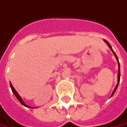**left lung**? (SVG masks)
<instances>
[{
	"mask_svg": "<svg viewBox=\"0 0 127 127\" xmlns=\"http://www.w3.org/2000/svg\"><path fill=\"white\" fill-rule=\"evenodd\" d=\"M104 42H106V43H107V45H108V46H109V48H110V49H111V50H112V52H113V53H114V56H115V57H116V58H117V62H118V64H119L118 83H117V86H116V87H115V89H114V90L113 92H112V96H113V95H114V92H115V91H116V90H117V87H118V85H119V81H120V65H119V63L118 58H117V55H116V54H115V53H114V51H113V50H112V46H111V45H110V44H109V42H108L107 41V40H104Z\"/></svg>",
	"mask_w": 127,
	"mask_h": 127,
	"instance_id": "left-lung-1",
	"label": "left lung"
}]
</instances>
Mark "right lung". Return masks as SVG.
Masks as SVG:
<instances>
[{
    "label": "right lung",
    "mask_w": 127,
    "mask_h": 127,
    "mask_svg": "<svg viewBox=\"0 0 127 127\" xmlns=\"http://www.w3.org/2000/svg\"><path fill=\"white\" fill-rule=\"evenodd\" d=\"M10 87H11V90H12V92H13V94H14V95H15V96L17 97V99H18V101H19V102H20V103H21V104H22L23 105H24V106H25V107H28V105H26L25 103L23 102V100H22V99H21V97H20L19 95L18 94V92H17L15 90V89H14V88H13V85H12V84L10 83Z\"/></svg>",
    "instance_id": "add662e5"
}]
</instances>
